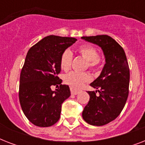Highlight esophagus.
Here are the masks:
<instances>
[{"label":"esophagus","instance_id":"obj_1","mask_svg":"<svg viewBox=\"0 0 145 145\" xmlns=\"http://www.w3.org/2000/svg\"><path fill=\"white\" fill-rule=\"evenodd\" d=\"M71 93L72 95H77V94L80 93V91L77 90V89H75L73 88V87H71Z\"/></svg>","mask_w":145,"mask_h":145}]
</instances>
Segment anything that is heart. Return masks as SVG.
<instances>
[{"mask_svg":"<svg viewBox=\"0 0 145 145\" xmlns=\"http://www.w3.org/2000/svg\"><path fill=\"white\" fill-rule=\"evenodd\" d=\"M77 52L87 61V66L91 70L95 71L101 68L103 59L98 53L97 49L91 44H83L77 50ZM73 54L69 50H65L61 56L60 66L63 71H68L71 68ZM91 77L87 73H78L72 71L65 75V82L74 89H80L85 83L90 80Z\"/></svg>","mask_w":145,"mask_h":145,"instance_id":"obj_1","label":"heart"}]
</instances>
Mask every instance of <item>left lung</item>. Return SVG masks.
<instances>
[{"label": "left lung", "instance_id": "1", "mask_svg": "<svg viewBox=\"0 0 145 145\" xmlns=\"http://www.w3.org/2000/svg\"><path fill=\"white\" fill-rule=\"evenodd\" d=\"M99 46L105 57V65L99 77L90 86L98 90L88 91L89 101L82 116L87 123L103 126L115 120L126 105L129 95V68L123 49L108 35L82 37ZM99 93L96 95L97 91Z\"/></svg>", "mask_w": 145, "mask_h": 145}]
</instances>
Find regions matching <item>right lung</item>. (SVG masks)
Here are the masks:
<instances>
[{
	"mask_svg": "<svg viewBox=\"0 0 145 145\" xmlns=\"http://www.w3.org/2000/svg\"><path fill=\"white\" fill-rule=\"evenodd\" d=\"M77 40L50 35L31 46L26 55L20 74L19 102L24 114L35 126H51L60 118L61 104L71 95L69 86L61 84L58 77L60 59L62 52ZM52 86L58 89L52 91Z\"/></svg>",
	"mask_w": 145,
	"mask_h": 145,
	"instance_id": "1",
	"label": "right lung"
}]
</instances>
